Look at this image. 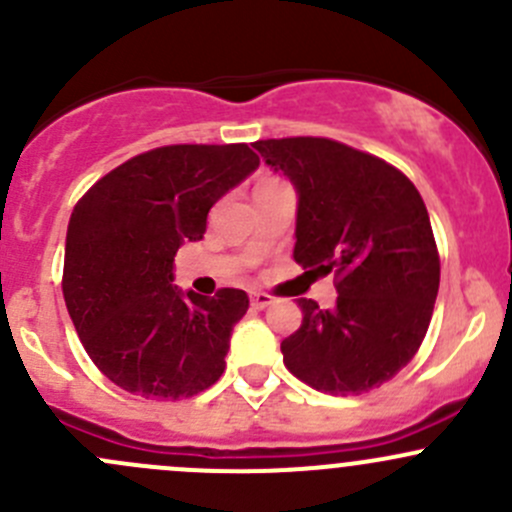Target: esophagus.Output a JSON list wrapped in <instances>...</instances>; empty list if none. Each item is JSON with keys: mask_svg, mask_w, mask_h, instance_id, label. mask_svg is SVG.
Wrapping results in <instances>:
<instances>
[{"mask_svg": "<svg viewBox=\"0 0 512 512\" xmlns=\"http://www.w3.org/2000/svg\"><path fill=\"white\" fill-rule=\"evenodd\" d=\"M272 302H275V299H272L270 294H265V292H255V294H252V297H250L252 309H267Z\"/></svg>", "mask_w": 512, "mask_h": 512, "instance_id": "obj_1", "label": "esophagus"}]
</instances>
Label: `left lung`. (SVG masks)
Returning <instances> with one entry per match:
<instances>
[{
  "instance_id": "left-lung-1",
  "label": "left lung",
  "mask_w": 512,
  "mask_h": 512,
  "mask_svg": "<svg viewBox=\"0 0 512 512\" xmlns=\"http://www.w3.org/2000/svg\"><path fill=\"white\" fill-rule=\"evenodd\" d=\"M252 146L297 190L294 260L337 277L334 309L297 299L285 366L324 394L376 389L414 359L436 304L441 262L421 195L394 165L329 138Z\"/></svg>"
}]
</instances>
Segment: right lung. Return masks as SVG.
<instances>
[{
    "label": "right lung",
    "instance_id": "add662e5",
    "mask_svg": "<svg viewBox=\"0 0 512 512\" xmlns=\"http://www.w3.org/2000/svg\"><path fill=\"white\" fill-rule=\"evenodd\" d=\"M260 158L247 143L165 146L126 160L76 203L64 302L103 376L143 399H188L223 376L247 294L173 285L175 252L203 240L208 213Z\"/></svg>",
    "mask_w": 512,
    "mask_h": 512
}]
</instances>
